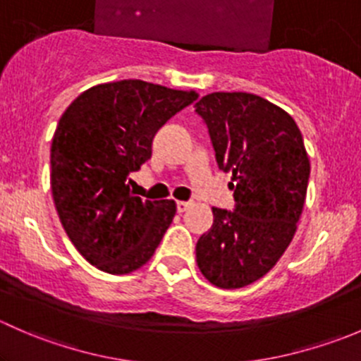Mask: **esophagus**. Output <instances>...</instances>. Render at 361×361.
<instances>
[{
  "instance_id": "1",
  "label": "esophagus",
  "mask_w": 361,
  "mask_h": 361,
  "mask_svg": "<svg viewBox=\"0 0 361 361\" xmlns=\"http://www.w3.org/2000/svg\"><path fill=\"white\" fill-rule=\"evenodd\" d=\"M190 206H192V202H185V201H178L176 202L178 213H185V211H187Z\"/></svg>"
}]
</instances>
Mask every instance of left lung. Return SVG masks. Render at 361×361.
<instances>
[{"mask_svg":"<svg viewBox=\"0 0 361 361\" xmlns=\"http://www.w3.org/2000/svg\"><path fill=\"white\" fill-rule=\"evenodd\" d=\"M218 167L232 174L234 211L213 207V227L195 258L218 288H243L267 274L292 243L307 194L309 164L295 120L248 92H213L195 104Z\"/></svg>","mask_w":361,"mask_h":361,"instance_id":"1","label":"left lung"}]
</instances>
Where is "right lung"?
Here are the masks:
<instances>
[{"label": "right lung", "mask_w": 361, "mask_h": 361, "mask_svg": "<svg viewBox=\"0 0 361 361\" xmlns=\"http://www.w3.org/2000/svg\"><path fill=\"white\" fill-rule=\"evenodd\" d=\"M195 99L194 90L120 80L90 87L63 113L50 148L52 197L89 264L129 274L155 253L176 202L136 197L129 174L152 157L160 127Z\"/></svg>", "instance_id": "add662e5"}]
</instances>
